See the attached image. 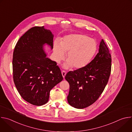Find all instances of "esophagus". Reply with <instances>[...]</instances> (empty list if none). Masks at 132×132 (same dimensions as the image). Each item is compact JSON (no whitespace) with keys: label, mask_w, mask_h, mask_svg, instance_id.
Segmentation results:
<instances>
[{"label":"esophagus","mask_w":132,"mask_h":132,"mask_svg":"<svg viewBox=\"0 0 132 132\" xmlns=\"http://www.w3.org/2000/svg\"><path fill=\"white\" fill-rule=\"evenodd\" d=\"M62 75H63V78H65V75H66V72L65 70H62Z\"/></svg>","instance_id":"34e87169"}]
</instances>
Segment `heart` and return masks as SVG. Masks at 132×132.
<instances>
[{
  "mask_svg": "<svg viewBox=\"0 0 132 132\" xmlns=\"http://www.w3.org/2000/svg\"><path fill=\"white\" fill-rule=\"evenodd\" d=\"M97 48L96 41L85 34H73L65 36L61 46L57 42L54 44V58L59 63L67 54L66 67L80 69L85 67L91 61Z\"/></svg>",
  "mask_w": 132,
  "mask_h": 132,
  "instance_id": "b5f03b06",
  "label": "heart"
}]
</instances>
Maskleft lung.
Instances as JSON below:
<instances>
[{
  "label": "left lung",
  "instance_id": "left-lung-1",
  "mask_svg": "<svg viewBox=\"0 0 132 132\" xmlns=\"http://www.w3.org/2000/svg\"><path fill=\"white\" fill-rule=\"evenodd\" d=\"M111 56L102 39L99 52L85 67L69 71L65 79L69 84L68 103L77 109H84L95 103L103 92L111 71Z\"/></svg>",
  "mask_w": 132,
  "mask_h": 132
}]
</instances>
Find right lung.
I'll use <instances>...</instances> for the list:
<instances>
[{
  "mask_svg": "<svg viewBox=\"0 0 132 132\" xmlns=\"http://www.w3.org/2000/svg\"><path fill=\"white\" fill-rule=\"evenodd\" d=\"M53 48V35L43 27L28 30L18 40L12 59L13 78L21 97L37 106L46 103L51 90L63 77L56 62L46 57L43 45Z\"/></svg>",
  "mask_w": 132,
  "mask_h": 132,
  "instance_id": "1",
  "label": "right lung"
}]
</instances>
